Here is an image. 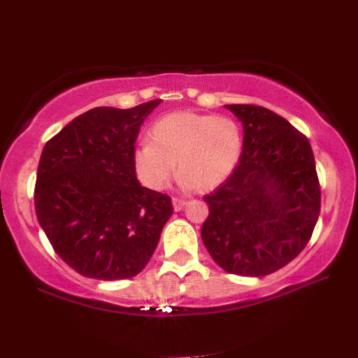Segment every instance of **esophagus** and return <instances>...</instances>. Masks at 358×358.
<instances>
[{"label":"esophagus","instance_id":"34e87169","mask_svg":"<svg viewBox=\"0 0 358 358\" xmlns=\"http://www.w3.org/2000/svg\"><path fill=\"white\" fill-rule=\"evenodd\" d=\"M171 202H173V208L176 212H180L182 208H184L185 204H187V201L185 199H180V198H173Z\"/></svg>","mask_w":358,"mask_h":358}]
</instances>
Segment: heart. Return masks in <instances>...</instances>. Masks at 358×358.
Returning a JSON list of instances; mask_svg holds the SVG:
<instances>
[{
	"mask_svg": "<svg viewBox=\"0 0 358 358\" xmlns=\"http://www.w3.org/2000/svg\"><path fill=\"white\" fill-rule=\"evenodd\" d=\"M241 151L237 121L179 110L154 121L148 143L134 151V166L141 184L151 190H164L178 166L180 185L204 193L231 176Z\"/></svg>",
	"mask_w": 358,
	"mask_h": 358,
	"instance_id": "1",
	"label": "heart"
}]
</instances>
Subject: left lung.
<instances>
[{
	"label": "left lung",
	"mask_w": 358,
	"mask_h": 358,
	"mask_svg": "<svg viewBox=\"0 0 358 358\" xmlns=\"http://www.w3.org/2000/svg\"><path fill=\"white\" fill-rule=\"evenodd\" d=\"M243 124V151L231 176L204 201L201 237L224 271L248 278L278 271L306 248L320 217L312 146L278 113L227 104Z\"/></svg>",
	"instance_id": "obj_1"
}]
</instances>
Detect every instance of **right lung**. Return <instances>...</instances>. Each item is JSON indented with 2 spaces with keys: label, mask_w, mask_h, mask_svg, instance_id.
Segmentation results:
<instances>
[{
  "label": "right lung",
  "mask_w": 358,
  "mask_h": 358,
  "mask_svg": "<svg viewBox=\"0 0 358 358\" xmlns=\"http://www.w3.org/2000/svg\"><path fill=\"white\" fill-rule=\"evenodd\" d=\"M160 101L95 107L43 148L34 193L38 224L59 257L85 278L137 275L171 217V199L141 187L134 166L140 126Z\"/></svg>",
  "instance_id": "obj_1"
}]
</instances>
